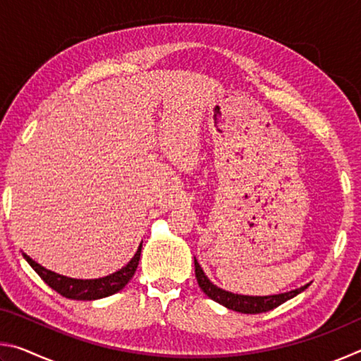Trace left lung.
<instances>
[{"mask_svg":"<svg viewBox=\"0 0 361 361\" xmlns=\"http://www.w3.org/2000/svg\"><path fill=\"white\" fill-rule=\"evenodd\" d=\"M194 267H195V279H197V283L200 286L207 296L213 301L219 302L224 307L235 310V312H242V314H261V312H267V310H272L279 307L280 304H283L288 299L295 298L299 293L304 291L307 288V285L301 286V288L291 290L288 293H280V295H272V296H245V295H234V293L226 291L218 288L216 285H213L209 277L205 276L202 267L197 262V259L194 258Z\"/></svg>","mask_w":361,"mask_h":361,"instance_id":"8db88e82","label":"left lung"}]
</instances>
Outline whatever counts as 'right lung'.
Instances as JSON below:
<instances>
[{"label":"right lung","instance_id":"obj_1","mask_svg":"<svg viewBox=\"0 0 361 361\" xmlns=\"http://www.w3.org/2000/svg\"><path fill=\"white\" fill-rule=\"evenodd\" d=\"M140 255H142V245L138 247L135 256H133V258L127 262L124 267L119 269L118 272L109 274V276L102 277V279H90V280L70 279V277L60 276V274H56L49 271L46 267H42L25 253H23V258H25L28 264L35 269V272L38 274V276L44 280L52 290H56L59 295H62L68 299H76V301H94V299L111 296L114 293L121 291L127 283H129V280L133 277V274H135L138 267Z\"/></svg>","mask_w":361,"mask_h":361}]
</instances>
